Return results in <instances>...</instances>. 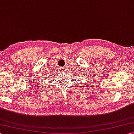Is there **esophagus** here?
I'll use <instances>...</instances> for the list:
<instances>
[{
	"label": "esophagus",
	"instance_id": "obj_1",
	"mask_svg": "<svg viewBox=\"0 0 134 134\" xmlns=\"http://www.w3.org/2000/svg\"><path fill=\"white\" fill-rule=\"evenodd\" d=\"M62 71H63V70H64V69H62Z\"/></svg>",
	"mask_w": 134,
	"mask_h": 134
}]
</instances>
